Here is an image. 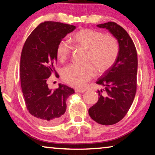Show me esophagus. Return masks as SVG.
Here are the masks:
<instances>
[{
    "label": "esophagus",
    "mask_w": 155,
    "mask_h": 155,
    "mask_svg": "<svg viewBox=\"0 0 155 155\" xmlns=\"http://www.w3.org/2000/svg\"><path fill=\"white\" fill-rule=\"evenodd\" d=\"M75 92H77V93H84V92H85V90H81V89H75Z\"/></svg>",
    "instance_id": "1"
}]
</instances>
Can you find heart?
<instances>
[{"label":"heart","mask_w":155,"mask_h":155,"mask_svg":"<svg viewBox=\"0 0 155 155\" xmlns=\"http://www.w3.org/2000/svg\"><path fill=\"white\" fill-rule=\"evenodd\" d=\"M71 43L77 48L87 51L86 61L90 64H72L65 67L62 78L65 83L77 87H83L95 74L107 72L115 64L118 57L120 46L117 39L91 28H83L71 37ZM72 47L66 41L57 44L56 54L59 61H64L70 55Z\"/></svg>","instance_id":"obj_1"}]
</instances>
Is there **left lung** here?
Segmentation results:
<instances>
[{
	"label": "left lung",
	"instance_id": "1",
	"mask_svg": "<svg viewBox=\"0 0 155 155\" xmlns=\"http://www.w3.org/2000/svg\"><path fill=\"white\" fill-rule=\"evenodd\" d=\"M105 28L117 38L118 57L113 66L101 76L97 84L104 86L99 91V99L89 109L94 121L103 125L116 124L129 110L137 91V53L132 39L124 28L114 22L98 25ZM104 91L106 92L103 94Z\"/></svg>",
	"mask_w": 155,
	"mask_h": 155
}]
</instances>
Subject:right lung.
<instances>
[{
    "label": "right lung",
    "instance_id": "add662e5",
    "mask_svg": "<svg viewBox=\"0 0 155 155\" xmlns=\"http://www.w3.org/2000/svg\"><path fill=\"white\" fill-rule=\"evenodd\" d=\"M76 28L74 25L45 21L34 29L23 46L20 57V83L26 107L40 124L54 126L63 120L66 100L74 93L64 84L52 91L46 81L57 74L56 48L62 39Z\"/></svg>",
    "mask_w": 155,
    "mask_h": 155
}]
</instances>
